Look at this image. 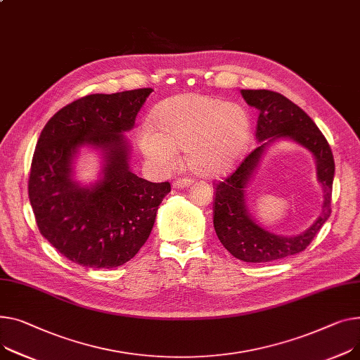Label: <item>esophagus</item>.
I'll list each match as a JSON object with an SVG mask.
<instances>
[{
  "label": "esophagus",
  "instance_id": "esophagus-1",
  "mask_svg": "<svg viewBox=\"0 0 360 360\" xmlns=\"http://www.w3.org/2000/svg\"><path fill=\"white\" fill-rule=\"evenodd\" d=\"M191 184H193V179L191 178H178L172 182V186L174 188H185V186H189Z\"/></svg>",
  "mask_w": 360,
  "mask_h": 360
}]
</instances>
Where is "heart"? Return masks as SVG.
<instances>
[{
    "instance_id": "1",
    "label": "heart",
    "mask_w": 360,
    "mask_h": 360,
    "mask_svg": "<svg viewBox=\"0 0 360 360\" xmlns=\"http://www.w3.org/2000/svg\"><path fill=\"white\" fill-rule=\"evenodd\" d=\"M252 133L248 112L204 94H179L162 101L139 131V145L160 169L176 163L178 149L195 175L220 176L243 155Z\"/></svg>"
}]
</instances>
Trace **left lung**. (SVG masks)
<instances>
[{"instance_id":"1","label":"left lung","mask_w":360,"mask_h":360,"mask_svg":"<svg viewBox=\"0 0 360 360\" xmlns=\"http://www.w3.org/2000/svg\"><path fill=\"white\" fill-rule=\"evenodd\" d=\"M245 101L259 110L256 139L262 141L237 169L215 184L212 223L221 245L237 259L252 263L272 262L307 249L331 214L334 159L328 141L316 123L297 104L269 89H242ZM288 136L315 155L318 177L325 186L323 210L315 224L292 238L276 236L263 231L252 220L244 204L248 183L259 156L269 141Z\"/></svg>"}]
</instances>
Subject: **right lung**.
<instances>
[{"instance_id":"right-lung-1","label":"right lung","mask_w":360,"mask_h":360,"mask_svg":"<svg viewBox=\"0 0 360 360\" xmlns=\"http://www.w3.org/2000/svg\"><path fill=\"white\" fill-rule=\"evenodd\" d=\"M153 89L91 94L60 108L40 133L29 198L41 236L60 255L86 268H117L146 243L169 182H149L129 167L137 112ZM84 144L101 148L105 178L91 188L71 179V159Z\"/></svg>"}]
</instances>
